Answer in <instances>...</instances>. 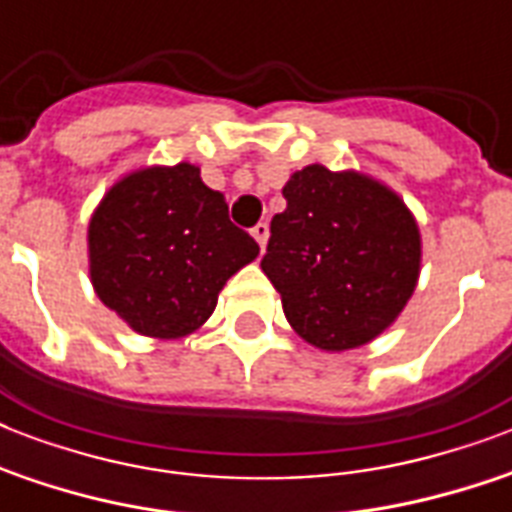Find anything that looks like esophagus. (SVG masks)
Segmentation results:
<instances>
[{"instance_id": "obj_1", "label": "esophagus", "mask_w": 512, "mask_h": 512, "mask_svg": "<svg viewBox=\"0 0 512 512\" xmlns=\"http://www.w3.org/2000/svg\"><path fill=\"white\" fill-rule=\"evenodd\" d=\"M252 236H255V241L260 244V249H265L268 236H271V228H268V223H257L255 228H252Z\"/></svg>"}]
</instances>
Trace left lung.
I'll use <instances>...</instances> for the list:
<instances>
[{"instance_id":"obj_1","label":"left lung","mask_w":512,"mask_h":512,"mask_svg":"<svg viewBox=\"0 0 512 512\" xmlns=\"http://www.w3.org/2000/svg\"><path fill=\"white\" fill-rule=\"evenodd\" d=\"M260 268L297 335L350 350L385 332L420 276V228L406 204L361 172L308 164L284 185Z\"/></svg>"}]
</instances>
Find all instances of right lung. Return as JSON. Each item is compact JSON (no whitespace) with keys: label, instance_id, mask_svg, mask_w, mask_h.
Masks as SVG:
<instances>
[{"label":"right lung","instance_id":"right-lung-1","mask_svg":"<svg viewBox=\"0 0 512 512\" xmlns=\"http://www.w3.org/2000/svg\"><path fill=\"white\" fill-rule=\"evenodd\" d=\"M90 279L135 332L175 340L212 316L225 281L260 255L199 167H146L122 177L92 212Z\"/></svg>","mask_w":512,"mask_h":512}]
</instances>
